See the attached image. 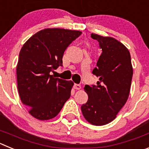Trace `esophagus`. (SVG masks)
<instances>
[{
    "instance_id": "34e87169",
    "label": "esophagus",
    "mask_w": 149,
    "mask_h": 149,
    "mask_svg": "<svg viewBox=\"0 0 149 149\" xmlns=\"http://www.w3.org/2000/svg\"><path fill=\"white\" fill-rule=\"evenodd\" d=\"M74 88L75 89L79 90V89H81V86L80 85V84H74Z\"/></svg>"
}]
</instances>
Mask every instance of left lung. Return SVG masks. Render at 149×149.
Returning a JSON list of instances; mask_svg holds the SVG:
<instances>
[{"label":"left lung","instance_id":"obj_1","mask_svg":"<svg viewBox=\"0 0 149 149\" xmlns=\"http://www.w3.org/2000/svg\"><path fill=\"white\" fill-rule=\"evenodd\" d=\"M91 37L98 41L102 50L93 71L99 81L97 86H85L88 101L81 106V111L88 122L101 126L114 120L125 104L131 89L133 67L130 52L122 42L95 33L91 34Z\"/></svg>","mask_w":149,"mask_h":149}]
</instances>
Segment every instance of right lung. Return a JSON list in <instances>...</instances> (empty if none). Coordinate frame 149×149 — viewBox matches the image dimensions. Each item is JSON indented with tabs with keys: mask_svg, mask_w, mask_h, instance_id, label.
I'll return each mask as SVG.
<instances>
[{
	"mask_svg": "<svg viewBox=\"0 0 149 149\" xmlns=\"http://www.w3.org/2000/svg\"><path fill=\"white\" fill-rule=\"evenodd\" d=\"M82 32L46 28L22 46L16 67L18 94L28 113L39 120L53 119L70 98L72 81L51 75L63 64L64 51Z\"/></svg>",
	"mask_w": 149,
	"mask_h": 149,
	"instance_id": "obj_1",
	"label": "right lung"
}]
</instances>
